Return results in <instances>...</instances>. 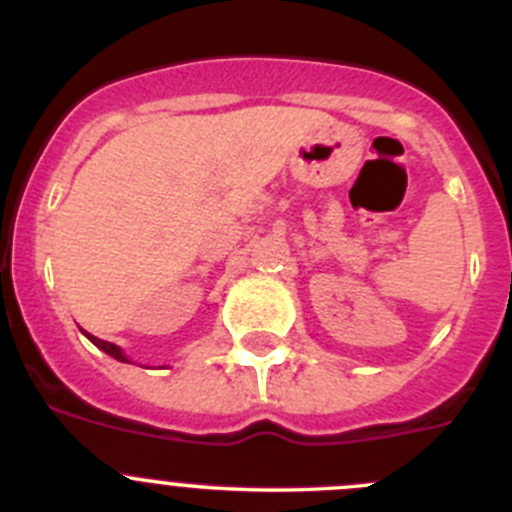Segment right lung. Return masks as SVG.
<instances>
[{"label": "right lung", "instance_id": "right-lung-1", "mask_svg": "<svg viewBox=\"0 0 512 512\" xmlns=\"http://www.w3.org/2000/svg\"><path fill=\"white\" fill-rule=\"evenodd\" d=\"M84 336H87L89 341L94 343V346H97V348H102L104 354H107V356H112V359H117V361H128V356L122 354V348H120V346H115V343H110V341H102V338L92 336V333H87V330H84Z\"/></svg>", "mask_w": 512, "mask_h": 512}]
</instances>
